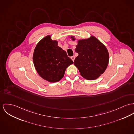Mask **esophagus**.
I'll return each instance as SVG.
<instances>
[{"label": "esophagus", "instance_id": "1", "mask_svg": "<svg viewBox=\"0 0 134 134\" xmlns=\"http://www.w3.org/2000/svg\"><path fill=\"white\" fill-rule=\"evenodd\" d=\"M71 60H72L73 61H74V60H75V57L74 56H72V57H71Z\"/></svg>", "mask_w": 134, "mask_h": 134}]
</instances>
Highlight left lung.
<instances>
[{"label":"left lung","instance_id":"1","mask_svg":"<svg viewBox=\"0 0 134 134\" xmlns=\"http://www.w3.org/2000/svg\"><path fill=\"white\" fill-rule=\"evenodd\" d=\"M76 47L75 52L79 55L75 59L74 64L81 75L88 80L97 79L104 72L109 63V55L105 46L92 36L78 41Z\"/></svg>","mask_w":134,"mask_h":134}]
</instances>
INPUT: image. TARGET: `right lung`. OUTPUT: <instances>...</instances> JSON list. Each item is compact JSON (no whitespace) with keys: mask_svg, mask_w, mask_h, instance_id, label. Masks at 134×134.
<instances>
[{"mask_svg":"<svg viewBox=\"0 0 134 134\" xmlns=\"http://www.w3.org/2000/svg\"><path fill=\"white\" fill-rule=\"evenodd\" d=\"M35 68L43 79L55 82L64 76L66 69L73 63L66 52L52 41L50 36L42 39L37 45L33 54Z\"/></svg>","mask_w":134,"mask_h":134,"instance_id":"right-lung-1","label":"right lung"}]
</instances>
